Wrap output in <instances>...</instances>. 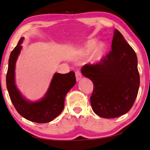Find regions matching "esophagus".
<instances>
[{"label": "esophagus", "mask_w": 150, "mask_h": 150, "mask_svg": "<svg viewBox=\"0 0 150 150\" xmlns=\"http://www.w3.org/2000/svg\"><path fill=\"white\" fill-rule=\"evenodd\" d=\"M75 77H76V80L77 81H79V80H81V77H82V75H81V73L79 70H77L75 71Z\"/></svg>", "instance_id": "esophagus-1"}]
</instances>
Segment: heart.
I'll list each match as a JSON object with an SVG mask.
<instances>
[{
    "label": "heart",
    "instance_id": "obj_1",
    "mask_svg": "<svg viewBox=\"0 0 150 150\" xmlns=\"http://www.w3.org/2000/svg\"><path fill=\"white\" fill-rule=\"evenodd\" d=\"M94 58L96 61H99L105 54L107 47L104 43L100 42L97 45L96 40H91L86 43L81 52L83 55L88 56L94 51Z\"/></svg>",
    "mask_w": 150,
    "mask_h": 150
}]
</instances>
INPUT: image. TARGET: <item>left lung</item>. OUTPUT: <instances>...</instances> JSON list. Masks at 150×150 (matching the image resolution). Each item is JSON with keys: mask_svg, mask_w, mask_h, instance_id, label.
I'll return each mask as SVG.
<instances>
[{"mask_svg": "<svg viewBox=\"0 0 150 150\" xmlns=\"http://www.w3.org/2000/svg\"><path fill=\"white\" fill-rule=\"evenodd\" d=\"M137 63L134 50L115 29L110 52L98 63L83 66L82 74L94 84L90 100L96 115L115 118L131 109L140 86Z\"/></svg>", "mask_w": 150, "mask_h": 150, "instance_id": "obj_1", "label": "left lung"}]
</instances>
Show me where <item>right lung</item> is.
I'll return each mask as SVG.
<instances>
[{
    "label": "right lung",
    "instance_id": "obj_1",
    "mask_svg": "<svg viewBox=\"0 0 150 150\" xmlns=\"http://www.w3.org/2000/svg\"><path fill=\"white\" fill-rule=\"evenodd\" d=\"M21 37L10 54L6 74V87L13 106L26 119L38 123L50 122L62 113L64 108L65 97L76 83L75 73H55L45 96L38 102H32L21 96L15 83V66L20 53Z\"/></svg>",
    "mask_w": 150,
    "mask_h": 150
}]
</instances>
